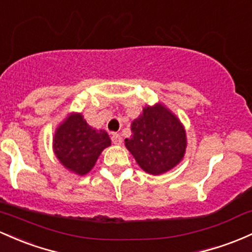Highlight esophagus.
I'll list each match as a JSON object with an SVG mask.
<instances>
[{"label": "esophagus", "instance_id": "obj_1", "mask_svg": "<svg viewBox=\"0 0 252 252\" xmlns=\"http://www.w3.org/2000/svg\"><path fill=\"white\" fill-rule=\"evenodd\" d=\"M111 140H112V142L115 143V145H121V143H122L121 135L117 134V132H113V134L111 135Z\"/></svg>", "mask_w": 252, "mask_h": 252}]
</instances>
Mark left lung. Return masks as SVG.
Returning <instances> with one entry per match:
<instances>
[{
	"mask_svg": "<svg viewBox=\"0 0 252 252\" xmlns=\"http://www.w3.org/2000/svg\"><path fill=\"white\" fill-rule=\"evenodd\" d=\"M126 147L137 165L152 176L166 173L183 160L187 131L179 118L162 103L147 105L131 122Z\"/></svg>",
	"mask_w": 252,
	"mask_h": 252,
	"instance_id": "8db88e82",
	"label": "left lung"
}]
</instances>
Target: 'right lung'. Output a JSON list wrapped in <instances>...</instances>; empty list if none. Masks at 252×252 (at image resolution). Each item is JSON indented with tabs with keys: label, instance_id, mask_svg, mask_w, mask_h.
<instances>
[{
	"label": "right lung",
	"instance_id": "obj_1",
	"mask_svg": "<svg viewBox=\"0 0 252 252\" xmlns=\"http://www.w3.org/2000/svg\"><path fill=\"white\" fill-rule=\"evenodd\" d=\"M111 146L107 132L95 129L80 112H70L57 126L52 149L61 164L77 176H85L94 167L105 148Z\"/></svg>",
	"mask_w": 252,
	"mask_h": 252
}]
</instances>
